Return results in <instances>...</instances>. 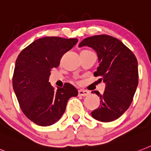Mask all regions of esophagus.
<instances>
[{"label":"esophagus","instance_id":"esophagus-1","mask_svg":"<svg viewBox=\"0 0 151 151\" xmlns=\"http://www.w3.org/2000/svg\"><path fill=\"white\" fill-rule=\"evenodd\" d=\"M78 93V95L81 96H87L89 95V92L85 90V89H79Z\"/></svg>","mask_w":151,"mask_h":151}]
</instances>
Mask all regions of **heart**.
I'll return each instance as SVG.
<instances>
[{
	"label": "heart",
	"mask_w": 151,
	"mask_h": 151,
	"mask_svg": "<svg viewBox=\"0 0 151 151\" xmlns=\"http://www.w3.org/2000/svg\"><path fill=\"white\" fill-rule=\"evenodd\" d=\"M91 52V51H89V50H83V51H82V52Z\"/></svg>",
	"instance_id": "b5f03b06"
}]
</instances>
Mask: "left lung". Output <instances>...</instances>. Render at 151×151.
<instances>
[{"mask_svg":"<svg viewBox=\"0 0 151 151\" xmlns=\"http://www.w3.org/2000/svg\"><path fill=\"white\" fill-rule=\"evenodd\" d=\"M89 46L98 55L99 66L94 76L106 83L99 96L100 106L91 114L102 122L118 119L131 104L138 85V65L136 56L119 39L106 35L85 38L79 47ZM93 93V92H92Z\"/></svg>","mask_w":151,"mask_h":151,"instance_id":"obj_1","label":"left lung"}]
</instances>
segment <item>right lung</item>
Wrapping results in <instances>:
<instances>
[{"mask_svg": "<svg viewBox=\"0 0 151 151\" xmlns=\"http://www.w3.org/2000/svg\"><path fill=\"white\" fill-rule=\"evenodd\" d=\"M77 42V38L44 37L17 56L13 89L24 114L37 125L47 127L58 121L68 99L78 95V90L69 83L55 90L48 83L52 68L59 65L62 56Z\"/></svg>", "mask_w": 151, "mask_h": 151, "instance_id": "right-lung-1", "label": "right lung"}]
</instances>
